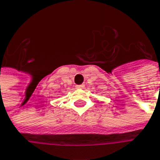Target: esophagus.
I'll use <instances>...</instances> for the list:
<instances>
[{"mask_svg": "<svg viewBox=\"0 0 160 160\" xmlns=\"http://www.w3.org/2000/svg\"><path fill=\"white\" fill-rule=\"evenodd\" d=\"M76 88L77 89L84 88V86H83V85H77V86H76Z\"/></svg>", "mask_w": 160, "mask_h": 160, "instance_id": "34e87169", "label": "esophagus"}]
</instances>
